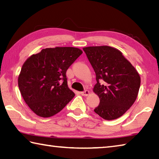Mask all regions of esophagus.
Wrapping results in <instances>:
<instances>
[{"label":"esophagus","instance_id":"obj_1","mask_svg":"<svg viewBox=\"0 0 159 159\" xmlns=\"http://www.w3.org/2000/svg\"><path fill=\"white\" fill-rule=\"evenodd\" d=\"M80 94L83 96H88L90 94V91L89 90H85L83 92H80Z\"/></svg>","mask_w":159,"mask_h":159}]
</instances>
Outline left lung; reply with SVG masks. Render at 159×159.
I'll return each instance as SVG.
<instances>
[{
	"mask_svg": "<svg viewBox=\"0 0 159 159\" xmlns=\"http://www.w3.org/2000/svg\"><path fill=\"white\" fill-rule=\"evenodd\" d=\"M96 74L93 91L100 102L94 109L105 120L123 116L136 100L140 76L120 50L103 45L83 48Z\"/></svg>",
	"mask_w": 159,
	"mask_h": 159,
	"instance_id": "left-lung-1",
	"label": "left lung"
}]
</instances>
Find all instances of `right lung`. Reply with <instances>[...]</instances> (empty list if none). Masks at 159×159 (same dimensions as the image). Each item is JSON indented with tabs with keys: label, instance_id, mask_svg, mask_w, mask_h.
I'll return each mask as SVG.
<instances>
[{
	"label": "right lung",
	"instance_id": "1",
	"mask_svg": "<svg viewBox=\"0 0 159 159\" xmlns=\"http://www.w3.org/2000/svg\"><path fill=\"white\" fill-rule=\"evenodd\" d=\"M82 53L73 47L45 48L25 61L18 77L19 89L36 115L52 116L73 99L66 72Z\"/></svg>",
	"mask_w": 159,
	"mask_h": 159
}]
</instances>
